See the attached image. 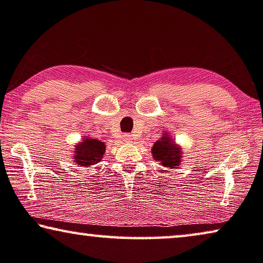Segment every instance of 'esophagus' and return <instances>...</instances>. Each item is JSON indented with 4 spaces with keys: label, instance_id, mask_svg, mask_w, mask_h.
<instances>
[{
    "label": "esophagus",
    "instance_id": "obj_1",
    "mask_svg": "<svg viewBox=\"0 0 263 263\" xmlns=\"http://www.w3.org/2000/svg\"><path fill=\"white\" fill-rule=\"evenodd\" d=\"M124 139H125V142H131V135H125L124 136Z\"/></svg>",
    "mask_w": 263,
    "mask_h": 263
}]
</instances>
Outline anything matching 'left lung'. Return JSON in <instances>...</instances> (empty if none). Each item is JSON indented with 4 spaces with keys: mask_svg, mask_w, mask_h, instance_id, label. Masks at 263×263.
Segmentation results:
<instances>
[{
    "mask_svg": "<svg viewBox=\"0 0 263 263\" xmlns=\"http://www.w3.org/2000/svg\"><path fill=\"white\" fill-rule=\"evenodd\" d=\"M181 150L182 148L176 146L171 137L165 133L162 139L157 140L155 143L152 147V155L157 162H160V165L175 169L181 162Z\"/></svg>",
    "mask_w": 263,
    "mask_h": 263,
    "instance_id": "left-lung-1",
    "label": "left lung"
}]
</instances>
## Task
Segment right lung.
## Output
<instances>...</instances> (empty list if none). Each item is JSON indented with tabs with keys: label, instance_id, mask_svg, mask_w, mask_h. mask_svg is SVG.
<instances>
[{
	"label": "right lung",
	"instance_id": "add662e5",
	"mask_svg": "<svg viewBox=\"0 0 263 263\" xmlns=\"http://www.w3.org/2000/svg\"><path fill=\"white\" fill-rule=\"evenodd\" d=\"M105 152V144L98 139L85 138L78 146H76V163L81 166L94 165L100 162Z\"/></svg>",
	"mask_w": 263,
	"mask_h": 263
}]
</instances>
